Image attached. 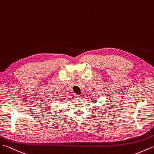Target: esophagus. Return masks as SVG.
I'll return each instance as SVG.
<instances>
[{"instance_id": "esophagus-1", "label": "esophagus", "mask_w": 154, "mask_h": 154, "mask_svg": "<svg viewBox=\"0 0 154 154\" xmlns=\"http://www.w3.org/2000/svg\"><path fill=\"white\" fill-rule=\"evenodd\" d=\"M74 98H75V100L79 101V100H81L82 96H81V95H74Z\"/></svg>"}]
</instances>
